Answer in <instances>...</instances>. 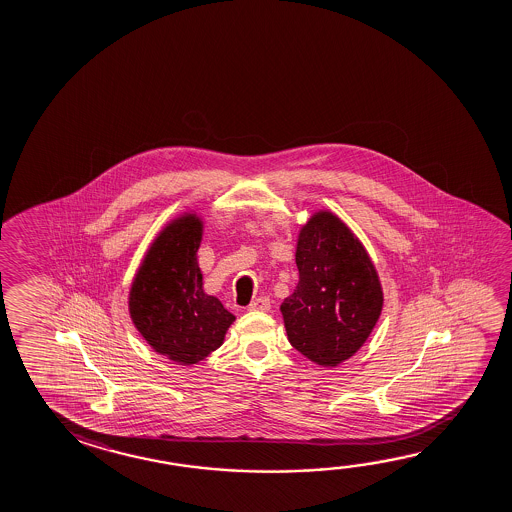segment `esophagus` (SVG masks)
Segmentation results:
<instances>
[{
  "label": "esophagus",
  "instance_id": "obj_1",
  "mask_svg": "<svg viewBox=\"0 0 512 512\" xmlns=\"http://www.w3.org/2000/svg\"><path fill=\"white\" fill-rule=\"evenodd\" d=\"M271 309V302H269V298H257V300H253L250 305H248V310H257V312H268Z\"/></svg>",
  "mask_w": 512,
  "mask_h": 512
}]
</instances>
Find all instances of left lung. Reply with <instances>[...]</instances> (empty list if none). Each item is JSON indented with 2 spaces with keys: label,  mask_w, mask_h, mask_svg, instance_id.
Wrapping results in <instances>:
<instances>
[{
  "label": "left lung",
  "mask_w": 512,
  "mask_h": 512,
  "mask_svg": "<svg viewBox=\"0 0 512 512\" xmlns=\"http://www.w3.org/2000/svg\"><path fill=\"white\" fill-rule=\"evenodd\" d=\"M300 282L282 303L289 343L319 366L334 368L368 339L382 312L373 262L341 219L316 212L296 246Z\"/></svg>",
  "instance_id": "left-lung-1"
}]
</instances>
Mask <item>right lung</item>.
I'll list each match as a JSON object with an SVG mask.
<instances>
[{
  "label": "right lung",
  "mask_w": 512,
  "mask_h": 512,
  "mask_svg": "<svg viewBox=\"0 0 512 512\" xmlns=\"http://www.w3.org/2000/svg\"><path fill=\"white\" fill-rule=\"evenodd\" d=\"M202 228L194 214L169 223L146 253L128 298L141 336L180 364H196L219 348L235 319L218 298L203 293L196 260Z\"/></svg>",
  "instance_id": "obj_1"
}]
</instances>
